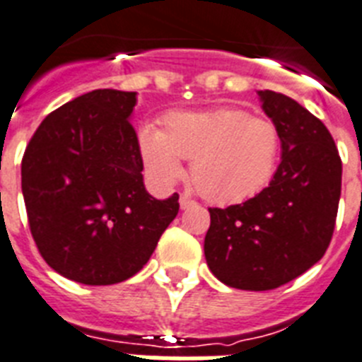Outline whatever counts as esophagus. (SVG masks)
<instances>
[{
  "label": "esophagus",
  "instance_id": "obj_1",
  "mask_svg": "<svg viewBox=\"0 0 362 362\" xmlns=\"http://www.w3.org/2000/svg\"><path fill=\"white\" fill-rule=\"evenodd\" d=\"M178 202H180V209H187V207L193 206L194 200H191L189 197H184V194H182L180 200H178Z\"/></svg>",
  "mask_w": 362,
  "mask_h": 362
}]
</instances>
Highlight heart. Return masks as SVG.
<instances>
[{
  "label": "heart",
  "mask_w": 362,
  "mask_h": 362,
  "mask_svg": "<svg viewBox=\"0 0 362 362\" xmlns=\"http://www.w3.org/2000/svg\"><path fill=\"white\" fill-rule=\"evenodd\" d=\"M281 131L268 118L222 107L211 111H173L163 129L144 124L138 149L156 184L182 177V158L191 160V180L204 199L237 204L262 193L281 162Z\"/></svg>",
  "instance_id": "1"
}]
</instances>
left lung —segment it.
Segmentation results:
<instances>
[{"instance_id": "obj_1", "label": "left lung", "mask_w": 362, "mask_h": 362, "mask_svg": "<svg viewBox=\"0 0 362 362\" xmlns=\"http://www.w3.org/2000/svg\"><path fill=\"white\" fill-rule=\"evenodd\" d=\"M279 127L281 163L262 193L226 209L209 207L204 255L229 288L275 290L312 268L332 240L342 163L326 125L300 103L257 90Z\"/></svg>"}]
</instances>
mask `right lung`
<instances>
[{"mask_svg":"<svg viewBox=\"0 0 362 362\" xmlns=\"http://www.w3.org/2000/svg\"><path fill=\"white\" fill-rule=\"evenodd\" d=\"M136 93L96 89L50 112L21 162L30 233L50 268L80 284L127 281L178 213L144 185Z\"/></svg>","mask_w":362,"mask_h":362,"instance_id":"add662e5","label":"right lung"}]
</instances>
